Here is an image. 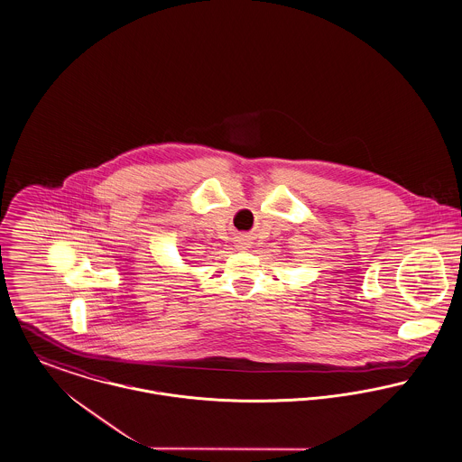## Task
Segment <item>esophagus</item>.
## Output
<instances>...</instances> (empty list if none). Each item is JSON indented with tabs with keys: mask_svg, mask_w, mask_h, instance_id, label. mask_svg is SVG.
I'll list each match as a JSON object with an SVG mask.
<instances>
[{
	"mask_svg": "<svg viewBox=\"0 0 462 462\" xmlns=\"http://www.w3.org/2000/svg\"><path fill=\"white\" fill-rule=\"evenodd\" d=\"M243 241H245V239H243ZM241 245H246V243H241Z\"/></svg>",
	"mask_w": 462,
	"mask_h": 462,
	"instance_id": "1",
	"label": "esophagus"
}]
</instances>
